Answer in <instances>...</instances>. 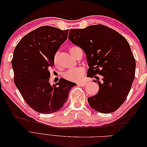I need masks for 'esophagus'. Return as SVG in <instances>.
I'll return each instance as SVG.
<instances>
[{
    "label": "esophagus",
    "instance_id": "obj_1",
    "mask_svg": "<svg viewBox=\"0 0 147 147\" xmlns=\"http://www.w3.org/2000/svg\"><path fill=\"white\" fill-rule=\"evenodd\" d=\"M78 85L80 86H84L87 84V82H81V83H78Z\"/></svg>",
    "mask_w": 147,
    "mask_h": 147
}]
</instances>
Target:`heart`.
I'll use <instances>...</instances> for the list:
<instances>
[{"label": "heart", "instance_id": "b5f03b06", "mask_svg": "<svg viewBox=\"0 0 147 147\" xmlns=\"http://www.w3.org/2000/svg\"><path fill=\"white\" fill-rule=\"evenodd\" d=\"M75 47H72L70 48V52L74 57H75V53L74 51ZM58 52L55 55L54 63L55 64L57 63V57H58ZM85 72V69L83 67H78L74 69L69 70L64 73L63 77L70 82H77L80 81L83 78V75Z\"/></svg>", "mask_w": 147, "mask_h": 147}]
</instances>
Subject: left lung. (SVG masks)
I'll return each instance as SVG.
<instances>
[{"mask_svg":"<svg viewBox=\"0 0 147 147\" xmlns=\"http://www.w3.org/2000/svg\"><path fill=\"white\" fill-rule=\"evenodd\" d=\"M69 39L86 55L91 77L98 80L99 92L89 97L92 109L100 113L115 112L129 92L135 78L136 60L123 35L107 26L97 24L69 30ZM102 76L101 81L95 76Z\"/></svg>","mask_w":147,"mask_h":147,"instance_id":"8db88e82","label":"left lung"}]
</instances>
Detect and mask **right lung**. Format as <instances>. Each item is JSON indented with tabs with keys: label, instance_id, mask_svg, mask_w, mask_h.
Here are the masks:
<instances>
[{
	"label": "right lung",
	"instance_id": "obj_1",
	"mask_svg": "<svg viewBox=\"0 0 147 147\" xmlns=\"http://www.w3.org/2000/svg\"><path fill=\"white\" fill-rule=\"evenodd\" d=\"M68 32L69 29L41 26L26 34L15 48L11 61L15 84L27 104L38 113L60 110L76 85L63 78L53 86L49 82V69L54 65L55 55Z\"/></svg>",
	"mask_w": 147,
	"mask_h": 147
}]
</instances>
